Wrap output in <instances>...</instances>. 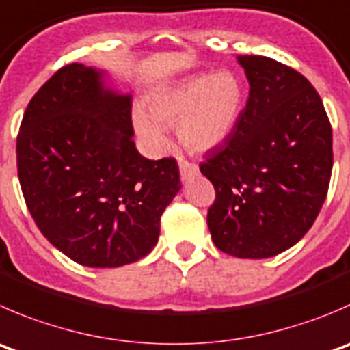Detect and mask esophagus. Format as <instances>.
<instances>
[{
    "instance_id": "34e87169",
    "label": "esophagus",
    "mask_w": 350,
    "mask_h": 350,
    "mask_svg": "<svg viewBox=\"0 0 350 350\" xmlns=\"http://www.w3.org/2000/svg\"><path fill=\"white\" fill-rule=\"evenodd\" d=\"M179 172H181V179L183 181H188L189 178L198 174V165L193 164V162L188 161H179Z\"/></svg>"
}]
</instances>
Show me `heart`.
Masks as SVG:
<instances>
[{
    "label": "heart",
    "mask_w": 350,
    "mask_h": 350,
    "mask_svg": "<svg viewBox=\"0 0 350 350\" xmlns=\"http://www.w3.org/2000/svg\"><path fill=\"white\" fill-rule=\"evenodd\" d=\"M243 100V83L232 71L196 75L152 94L148 116L135 111V131L152 154L164 150L167 145L164 128L172 126L188 150L208 152L232 133Z\"/></svg>",
    "instance_id": "b5f03b06"
}]
</instances>
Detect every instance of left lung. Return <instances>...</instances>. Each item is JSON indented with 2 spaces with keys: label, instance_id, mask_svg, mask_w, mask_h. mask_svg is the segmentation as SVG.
I'll use <instances>...</instances> for the list:
<instances>
[{
  "label": "left lung",
  "instance_id": "left-lung-1",
  "mask_svg": "<svg viewBox=\"0 0 350 350\" xmlns=\"http://www.w3.org/2000/svg\"><path fill=\"white\" fill-rule=\"evenodd\" d=\"M250 97L232 133L200 164L215 188L206 224L237 258H270L297 243L328 193L332 126L313 85L265 56H237Z\"/></svg>",
  "mask_w": 350,
  "mask_h": 350
}]
</instances>
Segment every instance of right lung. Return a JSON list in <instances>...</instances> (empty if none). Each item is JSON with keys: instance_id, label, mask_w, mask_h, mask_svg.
<instances>
[{"instance_id": "1", "label": "right lung", "mask_w": 350, "mask_h": 350, "mask_svg": "<svg viewBox=\"0 0 350 350\" xmlns=\"http://www.w3.org/2000/svg\"><path fill=\"white\" fill-rule=\"evenodd\" d=\"M103 78L71 63L37 90L16 137V167L46 239L80 265L114 269L154 250L181 181L172 157L138 154L131 96Z\"/></svg>"}]
</instances>
